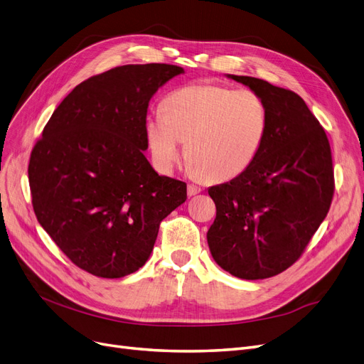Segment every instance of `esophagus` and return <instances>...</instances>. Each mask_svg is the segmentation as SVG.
<instances>
[{"instance_id": "34e87169", "label": "esophagus", "mask_w": 364, "mask_h": 364, "mask_svg": "<svg viewBox=\"0 0 364 364\" xmlns=\"http://www.w3.org/2000/svg\"><path fill=\"white\" fill-rule=\"evenodd\" d=\"M200 191H203V189H200V187L196 186V184H189V186H187V193H189V196H195Z\"/></svg>"}]
</instances>
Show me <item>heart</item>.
Wrapping results in <instances>:
<instances>
[{
    "instance_id": "1",
    "label": "heart",
    "mask_w": 364,
    "mask_h": 364,
    "mask_svg": "<svg viewBox=\"0 0 364 364\" xmlns=\"http://www.w3.org/2000/svg\"><path fill=\"white\" fill-rule=\"evenodd\" d=\"M144 132L159 172L173 171L184 142L193 171L225 181L245 172L258 156L267 132V107L250 90L187 85L168 94L161 112L145 118Z\"/></svg>"
}]
</instances>
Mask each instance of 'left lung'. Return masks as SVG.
I'll use <instances>...</instances> for the list:
<instances>
[{"mask_svg": "<svg viewBox=\"0 0 364 364\" xmlns=\"http://www.w3.org/2000/svg\"><path fill=\"white\" fill-rule=\"evenodd\" d=\"M267 107V132L252 165L213 186L216 219L207 232L213 259L246 280L285 272L326 219L334 192L330 144L304 100L267 80L226 75Z\"/></svg>", "mask_w": 364, "mask_h": 364, "instance_id": "left-lung-1", "label": "left lung"}]
</instances>
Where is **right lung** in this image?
Listing matches in <instances>:
<instances>
[{"label": "right lung", "instance_id": "1", "mask_svg": "<svg viewBox=\"0 0 364 364\" xmlns=\"http://www.w3.org/2000/svg\"><path fill=\"white\" fill-rule=\"evenodd\" d=\"M172 64H129L92 76L53 111L33 148L28 178L38 223L75 265L105 279L148 261L159 225L187 199L144 156L148 103Z\"/></svg>", "mask_w": 364, "mask_h": 364}]
</instances>
